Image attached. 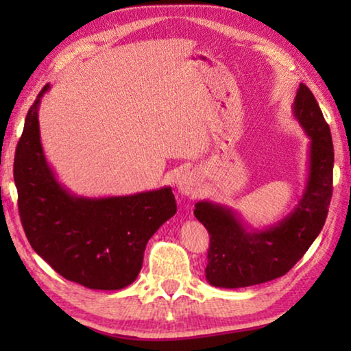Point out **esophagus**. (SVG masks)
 I'll return each mask as SVG.
<instances>
[{
    "label": "esophagus",
    "mask_w": 351,
    "mask_h": 351,
    "mask_svg": "<svg viewBox=\"0 0 351 351\" xmlns=\"http://www.w3.org/2000/svg\"><path fill=\"white\" fill-rule=\"evenodd\" d=\"M176 187H178V192L184 197H190V195H195L197 193V189H198V178L197 175L193 173V171H184L180 176H178V181H176Z\"/></svg>",
    "instance_id": "esophagus-1"
}]
</instances>
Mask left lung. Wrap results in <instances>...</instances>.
I'll return each instance as SVG.
<instances>
[{"mask_svg":"<svg viewBox=\"0 0 351 351\" xmlns=\"http://www.w3.org/2000/svg\"><path fill=\"white\" fill-rule=\"evenodd\" d=\"M293 116L308 144V175L294 209L274 226L255 229L232 207L209 199L195 204V217L209 230L206 278L217 288H245L287 274L322 230L332 193L335 152L316 97L300 83Z\"/></svg>","mask_w":351,"mask_h":351,"instance_id":"8db88e82","label":"left lung"}]
</instances>
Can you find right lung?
<instances>
[{
	"instance_id": "add662e5",
	"label": "right lung",
	"mask_w": 351,
	"mask_h": 351,
	"mask_svg": "<svg viewBox=\"0 0 351 351\" xmlns=\"http://www.w3.org/2000/svg\"><path fill=\"white\" fill-rule=\"evenodd\" d=\"M29 108L14 180L23 229L35 252L66 280L114 291L138 278L148 240L176 213L171 187L125 197H80L57 180L40 139L38 108Z\"/></svg>"
}]
</instances>
